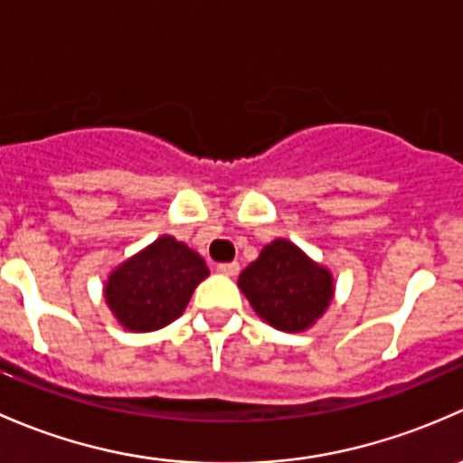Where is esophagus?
I'll list each match as a JSON object with an SVG mask.
<instances>
[{
    "label": "esophagus",
    "instance_id": "34e87169",
    "mask_svg": "<svg viewBox=\"0 0 463 463\" xmlns=\"http://www.w3.org/2000/svg\"><path fill=\"white\" fill-rule=\"evenodd\" d=\"M216 271H218V274H222V276H236L238 271H241V265H238V263H221L216 267Z\"/></svg>",
    "mask_w": 463,
    "mask_h": 463
}]
</instances>
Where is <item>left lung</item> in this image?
<instances>
[{"mask_svg":"<svg viewBox=\"0 0 463 463\" xmlns=\"http://www.w3.org/2000/svg\"><path fill=\"white\" fill-rule=\"evenodd\" d=\"M238 288L265 323L294 335L312 327L330 307L335 276L301 247L276 238L241 271Z\"/></svg>","mask_w":463,"mask_h":463,"instance_id":"8db88e82","label":"left lung"}]
</instances>
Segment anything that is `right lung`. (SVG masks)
Segmentation results:
<instances>
[{"mask_svg": "<svg viewBox=\"0 0 463 463\" xmlns=\"http://www.w3.org/2000/svg\"><path fill=\"white\" fill-rule=\"evenodd\" d=\"M207 276L203 256L165 233L109 274L104 301L125 330L154 332L184 312Z\"/></svg>", "mask_w": 463, "mask_h": 463, "instance_id": "right-lung-1", "label": "right lung"}]
</instances>
